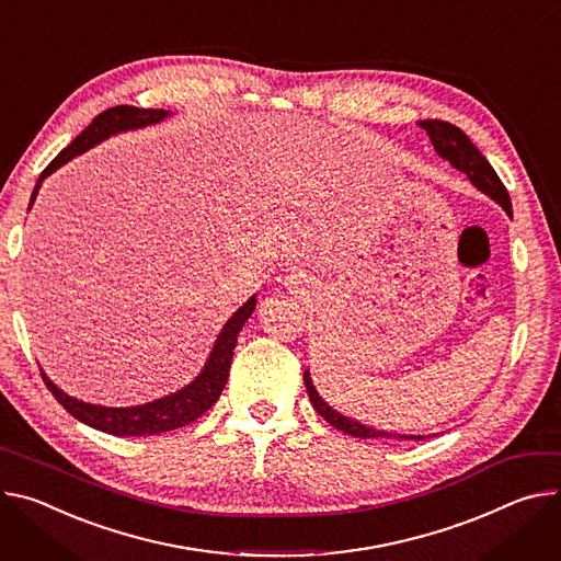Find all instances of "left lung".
I'll list each match as a JSON object with an SVG mask.
<instances>
[{"instance_id":"8db88e82","label":"left lung","mask_w":561,"mask_h":561,"mask_svg":"<svg viewBox=\"0 0 561 561\" xmlns=\"http://www.w3.org/2000/svg\"><path fill=\"white\" fill-rule=\"evenodd\" d=\"M421 127L430 134V140H432L434 149L438 151V157L449 161L451 168L468 174V179L474 183V187H479L483 194H488L492 201H496L499 206L505 210V215L513 217L511 194H507L505 185L501 183V179L496 176L492 165L485 161V157L477 149V145L466 136V131H461L456 125L445 123V121H421ZM304 385H307L313 410L327 423H331L335 430H340L344 434H351L355 438H402V440L425 438V436L393 434V432H385V430H374V427H367V425L353 421L348 416H342L340 412L333 410L329 402L322 400V396L313 387V380H311L309 371H304Z\"/></svg>"}]
</instances>
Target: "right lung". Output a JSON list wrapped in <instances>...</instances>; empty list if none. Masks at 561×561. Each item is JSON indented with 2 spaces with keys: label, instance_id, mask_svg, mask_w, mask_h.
I'll return each mask as SVG.
<instances>
[{
  "label": "right lung",
  "instance_id": "right-lung-1",
  "mask_svg": "<svg viewBox=\"0 0 561 561\" xmlns=\"http://www.w3.org/2000/svg\"><path fill=\"white\" fill-rule=\"evenodd\" d=\"M165 116H170V112H165V110H140V107H131V105H118L103 114H98L91 121V125L82 134H78L73 138V142L67 145L60 154L44 168V172L39 174L37 185L31 194L28 210L33 206L42 181L48 174H54L58 168H62L65 163H69L71 159L82 154V151L91 149L98 142H103L105 138H110L114 134L161 123ZM254 307H257V297L252 295L243 304V307L237 313H232V318L224 324V329L208 355V363L201 369V374L190 385L179 389L176 393H170L154 402H145V404H136V407L91 404V402H82V400L65 393L62 389H58L54 385V380H48V376L42 369H39V374H42V380L48 387V391L56 396V400L65 407V410L73 419H78L80 423H84L93 430L107 432L114 436H147V434L151 436V434L179 430L206 414L210 407L219 400V396L228 382V374H230V365H232V351L237 346V335H239L241 327L245 324V320L252 316Z\"/></svg>",
  "mask_w": 561,
  "mask_h": 561
}]
</instances>
